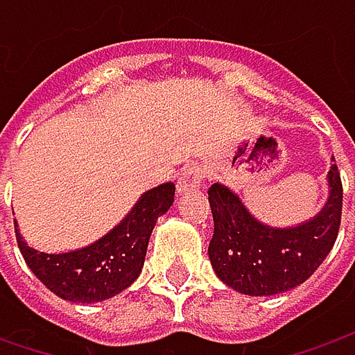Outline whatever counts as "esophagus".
<instances>
[{"label": "esophagus", "instance_id": "obj_1", "mask_svg": "<svg viewBox=\"0 0 355 355\" xmlns=\"http://www.w3.org/2000/svg\"><path fill=\"white\" fill-rule=\"evenodd\" d=\"M203 178H205V171H203V168H201L199 164L187 166V168L182 171L180 180H178V191H187V189H191V187H198V185H201V182H203Z\"/></svg>", "mask_w": 355, "mask_h": 355}]
</instances>
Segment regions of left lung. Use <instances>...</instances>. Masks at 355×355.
I'll use <instances>...</instances> for the list:
<instances>
[{"label":"left lung","mask_w":355,"mask_h":355,"mask_svg":"<svg viewBox=\"0 0 355 355\" xmlns=\"http://www.w3.org/2000/svg\"><path fill=\"white\" fill-rule=\"evenodd\" d=\"M336 162V159H334ZM330 199L314 219L293 229H270L252 219L225 185L209 187L213 237L209 259L217 277L249 296H270L298 286L334 247L342 221V178L328 173Z\"/></svg>","instance_id":"obj_1"}]
</instances>
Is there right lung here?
<instances>
[{
  "mask_svg": "<svg viewBox=\"0 0 355 355\" xmlns=\"http://www.w3.org/2000/svg\"><path fill=\"white\" fill-rule=\"evenodd\" d=\"M173 193V184L150 189L120 225L80 251L62 254L35 251L15 229L17 247L27 266L51 293L71 302H101L122 293L138 279L150 235L157 217L170 209Z\"/></svg>",
  "mask_w": 355,
  "mask_h": 355,
  "instance_id": "obj_1",
  "label": "right lung"
}]
</instances>
